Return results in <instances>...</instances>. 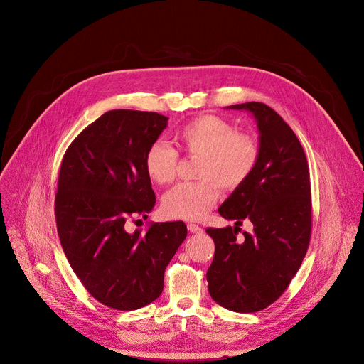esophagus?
<instances>
[{
  "label": "esophagus",
  "mask_w": 364,
  "mask_h": 364,
  "mask_svg": "<svg viewBox=\"0 0 364 364\" xmlns=\"http://www.w3.org/2000/svg\"><path fill=\"white\" fill-rule=\"evenodd\" d=\"M188 230L191 233H203V228H200L198 225H195V223H188Z\"/></svg>",
  "instance_id": "esophagus-1"
}]
</instances>
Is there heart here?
<instances>
[{
	"instance_id": "1",
	"label": "heart",
	"mask_w": 364,
	"mask_h": 364,
	"mask_svg": "<svg viewBox=\"0 0 364 364\" xmlns=\"http://www.w3.org/2000/svg\"><path fill=\"white\" fill-rule=\"evenodd\" d=\"M178 147L188 156H200L192 182H181L163 197L166 215L182 220H201L217 203L218 186L233 191L254 173L259 149L255 139L220 117L203 115L182 125L176 134ZM179 153L164 143H154L146 153L149 178L171 183L176 178Z\"/></svg>"
}]
</instances>
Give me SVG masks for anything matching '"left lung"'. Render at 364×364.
<instances>
[{
  "instance_id": "1",
  "label": "left lung",
  "mask_w": 364,
  "mask_h": 364,
  "mask_svg": "<svg viewBox=\"0 0 364 364\" xmlns=\"http://www.w3.org/2000/svg\"><path fill=\"white\" fill-rule=\"evenodd\" d=\"M247 110L259 129V159L250 178L218 208L235 228H208L214 259L207 271L208 291L229 311L265 309L289 287L311 242L312 197L306 154L293 129L261 102L232 105ZM255 225L237 238L241 221Z\"/></svg>"
}]
</instances>
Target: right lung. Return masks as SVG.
<instances>
[{
    "instance_id": "right-lung-1",
    "label": "right lung",
    "mask_w": 364,
    "mask_h": 364,
    "mask_svg": "<svg viewBox=\"0 0 364 364\" xmlns=\"http://www.w3.org/2000/svg\"><path fill=\"white\" fill-rule=\"evenodd\" d=\"M157 112L109 110L67 149L55 193V220L65 257L102 304L135 311L163 291L164 269L186 237L183 221L127 232L156 204L144 157L167 127Z\"/></svg>"
}]
</instances>
